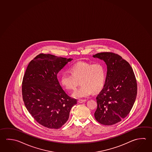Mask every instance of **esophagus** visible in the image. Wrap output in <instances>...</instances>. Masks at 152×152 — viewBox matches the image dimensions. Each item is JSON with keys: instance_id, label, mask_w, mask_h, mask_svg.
<instances>
[{"instance_id": "obj_1", "label": "esophagus", "mask_w": 152, "mask_h": 152, "mask_svg": "<svg viewBox=\"0 0 152 152\" xmlns=\"http://www.w3.org/2000/svg\"><path fill=\"white\" fill-rule=\"evenodd\" d=\"M86 101V100H82V99H80V100H78V102H79L80 104H82V103H83V102H85Z\"/></svg>"}]
</instances>
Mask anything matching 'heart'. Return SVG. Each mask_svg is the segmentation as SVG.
<instances>
[{"label":"heart","instance_id":"heart-1","mask_svg":"<svg viewBox=\"0 0 152 152\" xmlns=\"http://www.w3.org/2000/svg\"><path fill=\"white\" fill-rule=\"evenodd\" d=\"M70 72L72 75L66 72L62 74L60 82L69 90H75L80 82L81 86L72 94L75 98H87L92 92L97 93L104 87L106 71L102 64L78 62L71 66Z\"/></svg>","mask_w":152,"mask_h":152}]
</instances>
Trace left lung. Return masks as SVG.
Masks as SVG:
<instances>
[{"mask_svg": "<svg viewBox=\"0 0 152 152\" xmlns=\"http://www.w3.org/2000/svg\"><path fill=\"white\" fill-rule=\"evenodd\" d=\"M103 60L107 68L105 82L96 96V120L101 124L119 122L130 113L136 100L137 84L132 67L116 54L99 53L93 56Z\"/></svg>", "mask_w": 152, "mask_h": 152, "instance_id": "1", "label": "left lung"}]
</instances>
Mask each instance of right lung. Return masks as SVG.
Here are the masks:
<instances>
[{
	"instance_id": "1",
	"label": "right lung",
	"mask_w": 152,
	"mask_h": 152,
	"mask_svg": "<svg viewBox=\"0 0 152 152\" xmlns=\"http://www.w3.org/2000/svg\"><path fill=\"white\" fill-rule=\"evenodd\" d=\"M72 59L40 54L30 62L22 81V97L38 123L58 129L66 123L77 100L62 89L57 74Z\"/></svg>"
}]
</instances>
